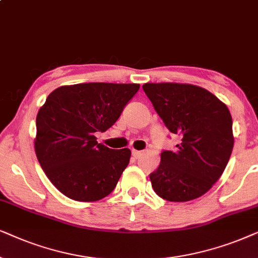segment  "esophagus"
<instances>
[{
    "label": "esophagus",
    "instance_id": "1",
    "mask_svg": "<svg viewBox=\"0 0 258 258\" xmlns=\"http://www.w3.org/2000/svg\"><path fill=\"white\" fill-rule=\"evenodd\" d=\"M143 152L142 151H138V150H132V156L136 158V159H138V158L142 157Z\"/></svg>",
    "mask_w": 258,
    "mask_h": 258
}]
</instances>
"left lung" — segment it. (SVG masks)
Here are the masks:
<instances>
[{
    "mask_svg": "<svg viewBox=\"0 0 258 258\" xmlns=\"http://www.w3.org/2000/svg\"><path fill=\"white\" fill-rule=\"evenodd\" d=\"M143 89L170 132L181 138L174 152H161L159 167L150 174L154 192L169 202L201 197L219 179L231 156L229 108L196 85L149 82Z\"/></svg>",
    "mask_w": 258,
    "mask_h": 258,
    "instance_id": "1",
    "label": "left lung"
}]
</instances>
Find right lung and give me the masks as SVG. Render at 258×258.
Listing matches in <instances>:
<instances>
[{
	"label": "right lung",
	"instance_id": "obj_1",
	"mask_svg": "<svg viewBox=\"0 0 258 258\" xmlns=\"http://www.w3.org/2000/svg\"><path fill=\"white\" fill-rule=\"evenodd\" d=\"M139 87L108 82L61 86L41 106L35 153L48 179L66 197L95 202L114 190L131 150L109 149L94 135L118 120Z\"/></svg>",
	"mask_w": 258,
	"mask_h": 258
}]
</instances>
